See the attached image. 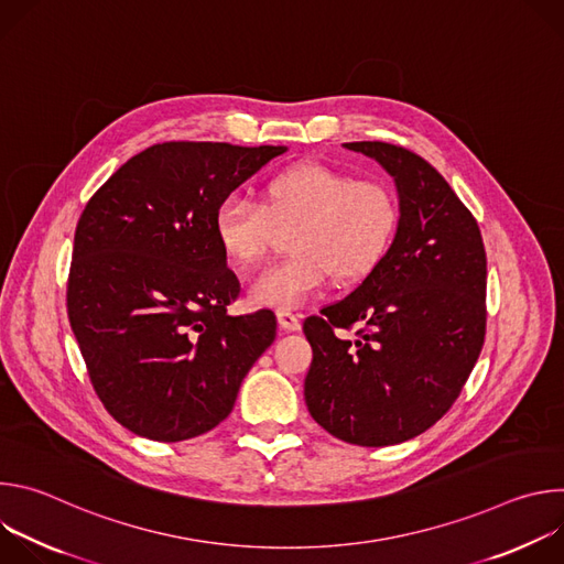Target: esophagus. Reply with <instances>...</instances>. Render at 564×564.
I'll list each match as a JSON object with an SVG mask.
<instances>
[{
	"label": "esophagus",
	"instance_id": "esophagus-1",
	"mask_svg": "<svg viewBox=\"0 0 564 564\" xmlns=\"http://www.w3.org/2000/svg\"><path fill=\"white\" fill-rule=\"evenodd\" d=\"M276 318H279V328L285 330V333H296L301 330V314L296 312H290V310H279L276 312Z\"/></svg>",
	"mask_w": 564,
	"mask_h": 564
}]
</instances>
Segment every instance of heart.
I'll return each mask as SVG.
<instances>
[{
    "label": "heart",
    "instance_id": "obj_1",
    "mask_svg": "<svg viewBox=\"0 0 564 564\" xmlns=\"http://www.w3.org/2000/svg\"><path fill=\"white\" fill-rule=\"evenodd\" d=\"M399 223L392 189L379 181H355L348 172L292 165L263 185V207L227 196L214 212V236L238 268L257 265L270 250L274 227L289 229L285 261L268 268L250 288L254 303L276 310L303 305L330 276L350 285L386 257Z\"/></svg>",
    "mask_w": 564,
    "mask_h": 564
}]
</instances>
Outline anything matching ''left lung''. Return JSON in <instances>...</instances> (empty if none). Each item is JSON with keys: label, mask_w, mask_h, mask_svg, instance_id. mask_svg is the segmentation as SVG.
I'll list each match as a JSON object with an SVG mask.
<instances>
[{"label": "left lung", "mask_w": 564, "mask_h": 564, "mask_svg": "<svg viewBox=\"0 0 564 564\" xmlns=\"http://www.w3.org/2000/svg\"><path fill=\"white\" fill-rule=\"evenodd\" d=\"M392 176L399 223L355 292L310 316L303 383L312 420L357 446L417 437L446 415L487 330V252L473 214L417 153L348 142ZM359 325L355 340L339 329Z\"/></svg>", "instance_id": "left-lung-1"}]
</instances>
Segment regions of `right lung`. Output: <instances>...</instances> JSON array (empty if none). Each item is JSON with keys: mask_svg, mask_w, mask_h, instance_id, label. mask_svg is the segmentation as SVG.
I'll list each match as a JSON object with an SVG mask.
<instances>
[{"mask_svg": "<svg viewBox=\"0 0 564 564\" xmlns=\"http://www.w3.org/2000/svg\"><path fill=\"white\" fill-rule=\"evenodd\" d=\"M285 151L153 144L79 216L66 288L70 330L105 409L131 433L183 442L212 431L272 346V310L227 314L240 285L214 236V212Z\"/></svg>", "mask_w": 564, "mask_h": 564, "instance_id": "add662e5", "label": "right lung"}]
</instances>
